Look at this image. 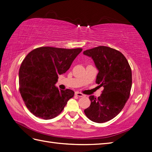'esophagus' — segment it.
I'll use <instances>...</instances> for the list:
<instances>
[{
	"mask_svg": "<svg viewBox=\"0 0 152 152\" xmlns=\"http://www.w3.org/2000/svg\"><path fill=\"white\" fill-rule=\"evenodd\" d=\"M75 94L76 95V96H79V97H82V96H84V95H83L82 93H79V92H76V93H75Z\"/></svg>",
	"mask_w": 152,
	"mask_h": 152,
	"instance_id": "esophagus-1",
	"label": "esophagus"
}]
</instances>
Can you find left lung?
<instances>
[{"instance_id":"1","label":"left lung","mask_w":152,"mask_h":152,"mask_svg":"<svg viewBox=\"0 0 152 152\" xmlns=\"http://www.w3.org/2000/svg\"><path fill=\"white\" fill-rule=\"evenodd\" d=\"M93 59L98 73L96 83L104 87L100 96H90V106L84 110L93 122L103 123L115 118L128 101L132 84V69L121 52L99 46L83 52Z\"/></svg>"}]
</instances>
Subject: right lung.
Segmentation results:
<instances>
[{
  "label": "right lung",
  "instance_id": "right-lung-1",
  "mask_svg": "<svg viewBox=\"0 0 152 152\" xmlns=\"http://www.w3.org/2000/svg\"><path fill=\"white\" fill-rule=\"evenodd\" d=\"M82 51V48L43 47L31 50L24 59L19 72V91L33 115L49 120L61 113L75 92L59 90L55 84Z\"/></svg>",
  "mask_w": 152,
  "mask_h": 152
}]
</instances>
